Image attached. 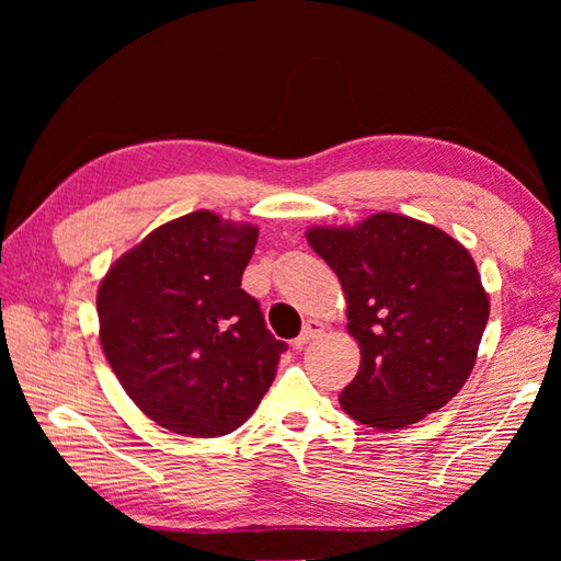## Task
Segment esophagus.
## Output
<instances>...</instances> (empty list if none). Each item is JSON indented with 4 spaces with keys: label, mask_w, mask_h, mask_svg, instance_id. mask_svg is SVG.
Instances as JSON below:
<instances>
[{
    "label": "esophagus",
    "mask_w": 561,
    "mask_h": 561,
    "mask_svg": "<svg viewBox=\"0 0 561 561\" xmlns=\"http://www.w3.org/2000/svg\"><path fill=\"white\" fill-rule=\"evenodd\" d=\"M322 322H318V320H307V325L301 328V334L295 339V344L297 346H304V344H309V342H313V339H318L320 334H322Z\"/></svg>",
    "instance_id": "34e87169"
}]
</instances>
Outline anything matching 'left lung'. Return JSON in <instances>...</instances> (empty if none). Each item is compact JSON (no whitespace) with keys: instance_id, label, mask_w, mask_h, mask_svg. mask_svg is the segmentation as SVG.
Segmentation results:
<instances>
[{"instance_id":"left-lung-1","label":"left lung","mask_w":561,"mask_h":561,"mask_svg":"<svg viewBox=\"0 0 561 561\" xmlns=\"http://www.w3.org/2000/svg\"><path fill=\"white\" fill-rule=\"evenodd\" d=\"M309 245L339 276L360 369L344 412L396 431L445 407L468 381L489 320L470 252L419 219L377 213L355 227H313Z\"/></svg>"}]
</instances>
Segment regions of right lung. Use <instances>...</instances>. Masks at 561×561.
<instances>
[{
	"label": "right lung",
	"mask_w": 561,
	"mask_h": 561,
	"mask_svg": "<svg viewBox=\"0 0 561 561\" xmlns=\"http://www.w3.org/2000/svg\"><path fill=\"white\" fill-rule=\"evenodd\" d=\"M257 227L196 210L118 257L98 287L100 344L128 398L186 437L236 431L276 377L285 342L241 278Z\"/></svg>",
	"instance_id": "right-lung-1"
}]
</instances>
